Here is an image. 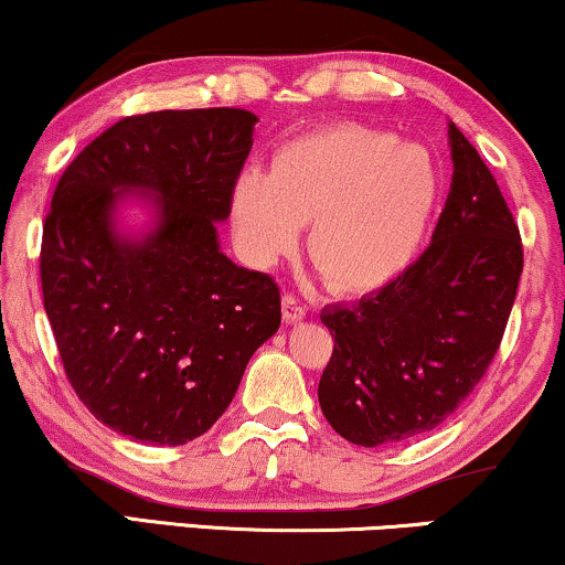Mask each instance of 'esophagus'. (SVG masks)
Segmentation results:
<instances>
[{
    "label": "esophagus",
    "mask_w": 565,
    "mask_h": 565,
    "mask_svg": "<svg viewBox=\"0 0 565 565\" xmlns=\"http://www.w3.org/2000/svg\"><path fill=\"white\" fill-rule=\"evenodd\" d=\"M306 319V308L296 296H282V321L296 323Z\"/></svg>",
    "instance_id": "esophagus-1"
}]
</instances>
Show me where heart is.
<instances>
[{
  "instance_id": "obj_1",
  "label": "heart",
  "mask_w": 565,
  "mask_h": 565,
  "mask_svg": "<svg viewBox=\"0 0 565 565\" xmlns=\"http://www.w3.org/2000/svg\"><path fill=\"white\" fill-rule=\"evenodd\" d=\"M443 200V172L427 146L391 130L339 122L246 167L228 198L236 249L267 269L296 249L311 223L308 257L331 290H381L408 269Z\"/></svg>"
}]
</instances>
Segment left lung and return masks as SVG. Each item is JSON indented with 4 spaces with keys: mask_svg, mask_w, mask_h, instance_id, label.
I'll return each instance as SVG.
<instances>
[{
    "mask_svg": "<svg viewBox=\"0 0 565 565\" xmlns=\"http://www.w3.org/2000/svg\"><path fill=\"white\" fill-rule=\"evenodd\" d=\"M447 138L452 182L427 252L385 288L321 311L334 352L319 404L352 445L406 443L437 429L483 377L512 313L520 228L455 122Z\"/></svg>",
    "mask_w": 565,
    "mask_h": 565,
    "instance_id": "left-lung-1",
    "label": "left lung"
}]
</instances>
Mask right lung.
<instances>
[{
  "instance_id": "add662e5",
  "label": "right lung",
  "mask_w": 565,
  "mask_h": 565,
  "mask_svg": "<svg viewBox=\"0 0 565 565\" xmlns=\"http://www.w3.org/2000/svg\"><path fill=\"white\" fill-rule=\"evenodd\" d=\"M257 115L234 107L122 118L56 184L43 226V306L76 396L143 445L218 422L252 354L280 329L269 275L218 244ZM138 204L150 221L121 226Z\"/></svg>"
}]
</instances>
